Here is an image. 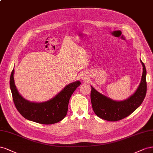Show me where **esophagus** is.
Masks as SVG:
<instances>
[{
	"label": "esophagus",
	"instance_id": "esophagus-1",
	"mask_svg": "<svg viewBox=\"0 0 153 153\" xmlns=\"http://www.w3.org/2000/svg\"><path fill=\"white\" fill-rule=\"evenodd\" d=\"M82 79H83L84 81H85V80L86 79V78L85 77H82Z\"/></svg>",
	"mask_w": 153,
	"mask_h": 153
}]
</instances>
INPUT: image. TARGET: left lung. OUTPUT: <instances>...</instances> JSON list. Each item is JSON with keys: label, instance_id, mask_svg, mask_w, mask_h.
Wrapping results in <instances>:
<instances>
[{"label": "left lung", "instance_id": "left-lung-1", "mask_svg": "<svg viewBox=\"0 0 153 153\" xmlns=\"http://www.w3.org/2000/svg\"><path fill=\"white\" fill-rule=\"evenodd\" d=\"M143 72L140 83L134 93L124 101H114L99 93L92 86L90 98L94 111L99 117L108 121H117L126 117L137 110L141 105L147 91L146 68L142 60Z\"/></svg>", "mask_w": 153, "mask_h": 153}]
</instances>
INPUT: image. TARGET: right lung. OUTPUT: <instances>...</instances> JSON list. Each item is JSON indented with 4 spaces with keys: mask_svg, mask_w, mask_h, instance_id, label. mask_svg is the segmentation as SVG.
I'll use <instances>...</instances> for the list:
<instances>
[{
    "mask_svg": "<svg viewBox=\"0 0 153 153\" xmlns=\"http://www.w3.org/2000/svg\"><path fill=\"white\" fill-rule=\"evenodd\" d=\"M14 69L10 76V89L17 110L25 119L42 124L57 123L66 117L70 98L81 85L76 81L67 85L57 95L49 101L42 102H31L22 96L15 84Z\"/></svg>",
    "mask_w": 153,
    "mask_h": 153,
    "instance_id": "1",
    "label": "right lung"
}]
</instances>
